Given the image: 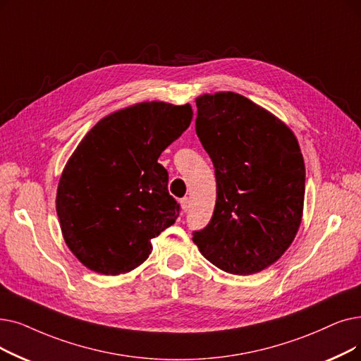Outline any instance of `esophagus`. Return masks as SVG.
<instances>
[{
    "label": "esophagus",
    "instance_id": "1",
    "mask_svg": "<svg viewBox=\"0 0 361 361\" xmlns=\"http://www.w3.org/2000/svg\"><path fill=\"white\" fill-rule=\"evenodd\" d=\"M180 205H181V209L184 211V212H187L190 209V199L189 197H183L181 200H180Z\"/></svg>",
    "mask_w": 361,
    "mask_h": 361
}]
</instances>
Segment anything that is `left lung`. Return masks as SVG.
Instances as JSON below:
<instances>
[{"label":"left lung","mask_w":361,"mask_h":361,"mask_svg":"<svg viewBox=\"0 0 361 361\" xmlns=\"http://www.w3.org/2000/svg\"><path fill=\"white\" fill-rule=\"evenodd\" d=\"M196 134L215 168L209 224L193 233L200 254L231 274L274 264L302 221L305 165L285 122L233 91L196 99Z\"/></svg>","instance_id":"8db88e82"}]
</instances>
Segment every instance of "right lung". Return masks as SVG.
<instances>
[{"label": "right lung", "mask_w": 361, "mask_h": 361, "mask_svg": "<svg viewBox=\"0 0 361 361\" xmlns=\"http://www.w3.org/2000/svg\"><path fill=\"white\" fill-rule=\"evenodd\" d=\"M192 106L143 102L100 119L66 162L56 211L71 252L87 269L125 274L143 264L152 239L176 223L161 153L189 128Z\"/></svg>", "instance_id": "add662e5"}]
</instances>
